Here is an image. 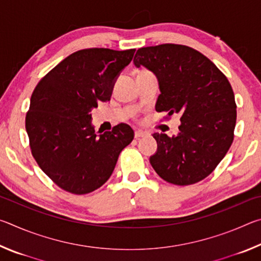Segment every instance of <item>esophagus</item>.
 <instances>
[{
    "mask_svg": "<svg viewBox=\"0 0 261 261\" xmlns=\"http://www.w3.org/2000/svg\"><path fill=\"white\" fill-rule=\"evenodd\" d=\"M146 135H147V134H146V132H145V131L138 130V131H136V132H135V138H136V139L143 138V137H145Z\"/></svg>",
    "mask_w": 261,
    "mask_h": 261,
    "instance_id": "esophagus-1",
    "label": "esophagus"
}]
</instances>
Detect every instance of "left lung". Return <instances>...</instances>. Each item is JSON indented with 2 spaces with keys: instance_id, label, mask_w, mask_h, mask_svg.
<instances>
[{
  "instance_id": "left-lung-1",
  "label": "left lung",
  "mask_w": 261,
  "mask_h": 261,
  "mask_svg": "<svg viewBox=\"0 0 261 261\" xmlns=\"http://www.w3.org/2000/svg\"><path fill=\"white\" fill-rule=\"evenodd\" d=\"M134 63L158 78L156 112L167 113L166 118L180 115L177 136L153 135L158 151L149 158L152 167L168 183L200 182L232 144L237 113L230 83L205 55L183 45L143 47Z\"/></svg>"
}]
</instances>
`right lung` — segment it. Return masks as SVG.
Listing matches in <instances>:
<instances>
[{"mask_svg":"<svg viewBox=\"0 0 261 261\" xmlns=\"http://www.w3.org/2000/svg\"><path fill=\"white\" fill-rule=\"evenodd\" d=\"M136 49L88 48L72 53L35 86L25 127L30 147L43 173L57 187L86 194L107 182L122 149L135 137L120 123L98 135L92 109L109 101L118 74Z\"/></svg>","mask_w":261,"mask_h":261,"instance_id":"add662e5","label":"right lung"}]
</instances>
